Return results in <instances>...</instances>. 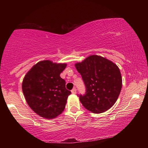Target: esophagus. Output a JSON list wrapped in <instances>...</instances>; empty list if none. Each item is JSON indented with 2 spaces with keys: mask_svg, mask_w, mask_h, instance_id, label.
Instances as JSON below:
<instances>
[{
  "mask_svg": "<svg viewBox=\"0 0 148 148\" xmlns=\"http://www.w3.org/2000/svg\"><path fill=\"white\" fill-rule=\"evenodd\" d=\"M71 92H72V94H76V88H73V89H72Z\"/></svg>",
  "mask_w": 148,
  "mask_h": 148,
  "instance_id": "34e87169",
  "label": "esophagus"
}]
</instances>
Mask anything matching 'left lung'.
I'll return each mask as SVG.
<instances>
[{
    "label": "left lung",
    "instance_id": "obj_1",
    "mask_svg": "<svg viewBox=\"0 0 148 148\" xmlns=\"http://www.w3.org/2000/svg\"><path fill=\"white\" fill-rule=\"evenodd\" d=\"M81 74L86 92L78 95L79 101L95 114L107 111L116 103L122 87V77L118 66L110 60L91 56L75 64Z\"/></svg>",
    "mask_w": 148,
    "mask_h": 148
}]
</instances>
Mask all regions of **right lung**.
<instances>
[{"label":"right lung","instance_id":"add662e5","mask_svg":"<svg viewBox=\"0 0 148 148\" xmlns=\"http://www.w3.org/2000/svg\"><path fill=\"white\" fill-rule=\"evenodd\" d=\"M66 66V64L45 60L34 65L24 77L22 90L27 104L44 118L53 119L64 110L71 94L60 77Z\"/></svg>","mask_w":148,"mask_h":148}]
</instances>
